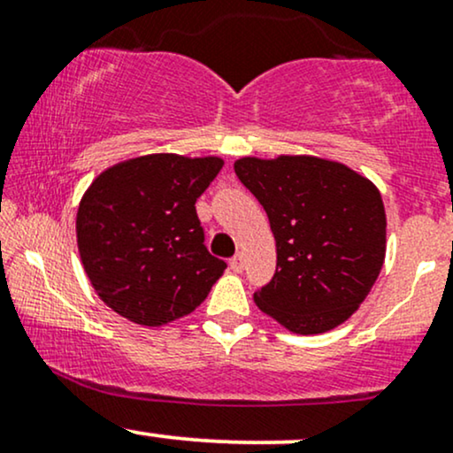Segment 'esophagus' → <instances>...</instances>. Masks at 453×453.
<instances>
[{
    "label": "esophagus",
    "mask_w": 453,
    "mask_h": 453,
    "mask_svg": "<svg viewBox=\"0 0 453 453\" xmlns=\"http://www.w3.org/2000/svg\"><path fill=\"white\" fill-rule=\"evenodd\" d=\"M230 268L234 270V273H242V270H244V256H242V253H236V256L230 259Z\"/></svg>",
    "instance_id": "esophagus-1"
}]
</instances>
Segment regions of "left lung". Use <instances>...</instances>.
Listing matches in <instances>:
<instances>
[{
    "mask_svg": "<svg viewBox=\"0 0 453 453\" xmlns=\"http://www.w3.org/2000/svg\"><path fill=\"white\" fill-rule=\"evenodd\" d=\"M234 173L266 211L277 273L253 294L294 334H321L360 309L386 259V209L377 185L315 155L241 157Z\"/></svg>",
    "mask_w": 453,
    "mask_h": 453,
    "instance_id": "8db88e82",
    "label": "left lung"
}]
</instances>
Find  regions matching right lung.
Here are the masks:
<instances>
[{
    "label": "right lung",
    "mask_w": 453,
    "mask_h": 453,
    "mask_svg": "<svg viewBox=\"0 0 453 453\" xmlns=\"http://www.w3.org/2000/svg\"><path fill=\"white\" fill-rule=\"evenodd\" d=\"M223 159L149 153L102 170L76 212L82 268L100 300L138 326L194 313L226 270L204 247L196 200Z\"/></svg>",
    "instance_id": "add662e5"
}]
</instances>
